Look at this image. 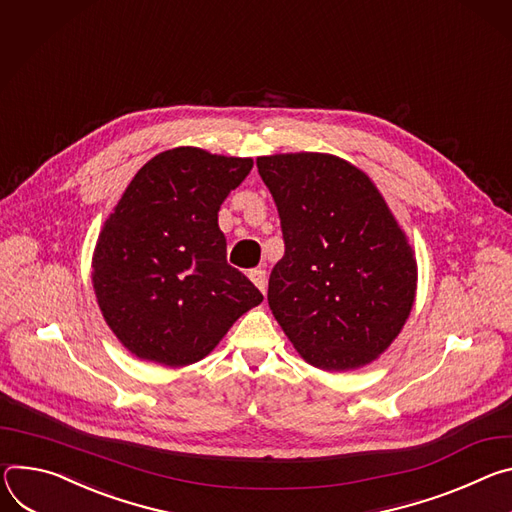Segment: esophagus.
Wrapping results in <instances>:
<instances>
[{
    "instance_id": "1",
    "label": "esophagus",
    "mask_w": 512,
    "mask_h": 512,
    "mask_svg": "<svg viewBox=\"0 0 512 512\" xmlns=\"http://www.w3.org/2000/svg\"><path fill=\"white\" fill-rule=\"evenodd\" d=\"M250 280L262 291V295H266V270H262V268L250 270Z\"/></svg>"
}]
</instances>
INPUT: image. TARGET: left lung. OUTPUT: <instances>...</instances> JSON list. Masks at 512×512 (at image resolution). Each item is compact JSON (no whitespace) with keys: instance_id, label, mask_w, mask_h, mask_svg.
Wrapping results in <instances>:
<instances>
[{"instance_id":"left-lung-1","label":"left lung","mask_w":512,"mask_h":512,"mask_svg":"<svg viewBox=\"0 0 512 512\" xmlns=\"http://www.w3.org/2000/svg\"><path fill=\"white\" fill-rule=\"evenodd\" d=\"M285 256L268 305L297 352L321 370L360 368L403 329L417 289L407 236L354 164L317 152L260 156Z\"/></svg>"}]
</instances>
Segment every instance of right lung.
Listing matches in <instances>:
<instances>
[{
	"label": "right lung",
	"mask_w": 512,
	"mask_h": 512,
	"mask_svg": "<svg viewBox=\"0 0 512 512\" xmlns=\"http://www.w3.org/2000/svg\"><path fill=\"white\" fill-rule=\"evenodd\" d=\"M252 158L181 146L156 154L99 234L93 289L138 358L179 368L205 358L262 293L225 258L217 211Z\"/></svg>",
	"instance_id": "obj_1"
}]
</instances>
